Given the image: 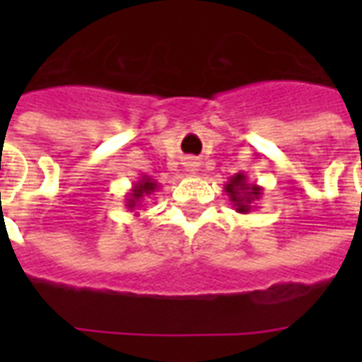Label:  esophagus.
Masks as SVG:
<instances>
[{
	"label": "esophagus",
	"instance_id": "obj_1",
	"mask_svg": "<svg viewBox=\"0 0 362 362\" xmlns=\"http://www.w3.org/2000/svg\"><path fill=\"white\" fill-rule=\"evenodd\" d=\"M197 166H199V163H197L196 158H188V160H186V170H189L192 174L196 173Z\"/></svg>",
	"mask_w": 362,
	"mask_h": 362
}]
</instances>
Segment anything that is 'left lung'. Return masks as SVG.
<instances>
[{
  "mask_svg": "<svg viewBox=\"0 0 362 362\" xmlns=\"http://www.w3.org/2000/svg\"><path fill=\"white\" fill-rule=\"evenodd\" d=\"M225 192L238 213H250L254 209L252 204L262 197V188L258 184H250L244 173L230 176V180L225 184Z\"/></svg>",
  "mask_w": 362,
  "mask_h": 362,
  "instance_id": "left-lung-1",
  "label": "left lung"
}]
</instances>
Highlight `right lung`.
<instances>
[{
  "instance_id": "right-lung-1",
  "label": "right lung",
  "mask_w": 362,
  "mask_h": 362,
  "mask_svg": "<svg viewBox=\"0 0 362 362\" xmlns=\"http://www.w3.org/2000/svg\"><path fill=\"white\" fill-rule=\"evenodd\" d=\"M158 184L151 176H139V180L135 182L129 194L126 197V207L129 211H134L137 207H141V202L145 197H149L153 192H157Z\"/></svg>"
}]
</instances>
